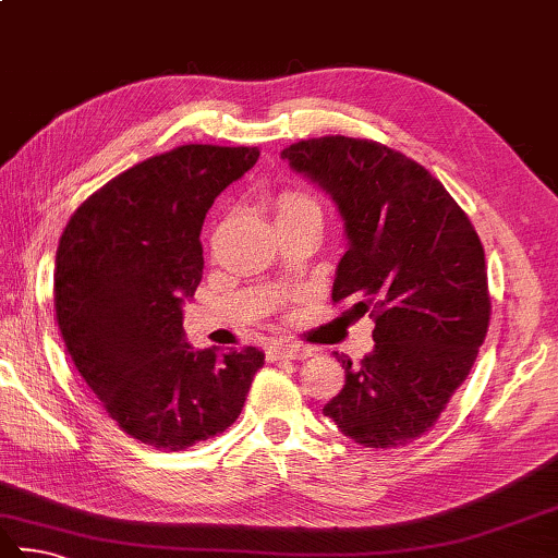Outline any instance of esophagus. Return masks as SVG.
Here are the masks:
<instances>
[{
    "mask_svg": "<svg viewBox=\"0 0 558 558\" xmlns=\"http://www.w3.org/2000/svg\"><path fill=\"white\" fill-rule=\"evenodd\" d=\"M307 356H312V349L302 347V343H276L268 349L270 361H305Z\"/></svg>",
    "mask_w": 558,
    "mask_h": 558,
    "instance_id": "1",
    "label": "esophagus"
}]
</instances>
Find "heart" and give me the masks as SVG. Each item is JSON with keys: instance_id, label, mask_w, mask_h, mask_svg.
Here are the masks:
<instances>
[{"instance_id": "b5f03b06", "label": "heart", "mask_w": 558, "mask_h": 558, "mask_svg": "<svg viewBox=\"0 0 558 558\" xmlns=\"http://www.w3.org/2000/svg\"><path fill=\"white\" fill-rule=\"evenodd\" d=\"M305 205H314V199H310L307 195H300V192H286V195L278 197L276 209H278V215H280V211H288V209H295V207H305Z\"/></svg>"}]
</instances>
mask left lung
Wrapping results in <instances>:
<instances>
[{
  "label": "left lung",
  "instance_id": "1",
  "mask_svg": "<svg viewBox=\"0 0 558 558\" xmlns=\"http://www.w3.org/2000/svg\"><path fill=\"white\" fill-rule=\"evenodd\" d=\"M331 195L349 248L331 300L376 319L371 353L324 414L361 447L395 449L434 427L488 333L485 253L465 211L427 168L376 141L322 136L280 154Z\"/></svg>",
  "mask_w": 558,
  "mask_h": 558
}]
</instances>
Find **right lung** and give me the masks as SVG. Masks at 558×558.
<instances>
[{
	"label": "right lung",
	"instance_id": "add662e5",
	"mask_svg": "<svg viewBox=\"0 0 558 558\" xmlns=\"http://www.w3.org/2000/svg\"><path fill=\"white\" fill-rule=\"evenodd\" d=\"M258 148L178 146L109 180L70 217L53 272L58 329L111 420L182 451L236 422L263 351H195L182 305L202 280L199 231Z\"/></svg>",
	"mask_w": 558,
	"mask_h": 558
}]
</instances>
